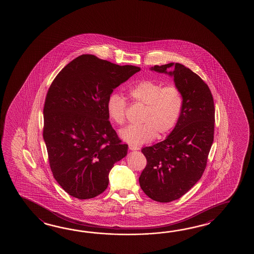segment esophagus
<instances>
[{
  "label": "esophagus",
  "instance_id": "1",
  "mask_svg": "<svg viewBox=\"0 0 254 254\" xmlns=\"http://www.w3.org/2000/svg\"><path fill=\"white\" fill-rule=\"evenodd\" d=\"M129 150H139V148H138L137 146L132 145V144H129Z\"/></svg>",
  "mask_w": 254,
  "mask_h": 254
}]
</instances>
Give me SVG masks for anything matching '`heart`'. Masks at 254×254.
<instances>
[{
    "mask_svg": "<svg viewBox=\"0 0 254 254\" xmlns=\"http://www.w3.org/2000/svg\"><path fill=\"white\" fill-rule=\"evenodd\" d=\"M131 100L146 106L141 117V125L127 126L120 131V136L132 145H141L167 136L179 121L183 110V98L179 88L151 80H143L129 88ZM109 118L117 125L124 124L127 111L125 97L119 93H112L106 101Z\"/></svg>",
    "mask_w": 254,
    "mask_h": 254,
    "instance_id": "b5f03b06",
    "label": "heart"
}]
</instances>
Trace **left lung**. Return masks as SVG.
<instances>
[{
	"mask_svg": "<svg viewBox=\"0 0 254 254\" xmlns=\"http://www.w3.org/2000/svg\"><path fill=\"white\" fill-rule=\"evenodd\" d=\"M150 70L173 77L183 98L179 121L169 135L141 150L147 159L139 178L141 190L151 199L168 203L187 193L203 175L213 141L215 110L207 85L190 69L170 63Z\"/></svg>",
	"mask_w": 254,
	"mask_h": 254,
	"instance_id": "8db88e82",
	"label": "left lung"
}]
</instances>
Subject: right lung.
Masks as SVG:
<instances>
[{
  "label": "right lung",
  "mask_w": 254,
  "mask_h": 254,
  "mask_svg": "<svg viewBox=\"0 0 254 254\" xmlns=\"http://www.w3.org/2000/svg\"><path fill=\"white\" fill-rule=\"evenodd\" d=\"M140 70L81 55L50 85L43 109V139L55 179L73 197L100 195L108 187L114 164L127 156L128 146L121 143L109 121L106 101Z\"/></svg>",
  "instance_id": "1"
}]
</instances>
